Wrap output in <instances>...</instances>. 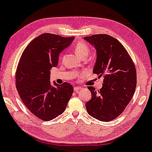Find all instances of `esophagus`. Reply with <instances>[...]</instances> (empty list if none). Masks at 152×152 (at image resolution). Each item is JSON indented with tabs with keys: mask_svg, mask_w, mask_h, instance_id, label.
I'll use <instances>...</instances> for the list:
<instances>
[{
	"mask_svg": "<svg viewBox=\"0 0 152 152\" xmlns=\"http://www.w3.org/2000/svg\"><path fill=\"white\" fill-rule=\"evenodd\" d=\"M81 89V87H80V86H75L74 88V91H76V92H77V91H78L79 89Z\"/></svg>",
	"mask_w": 152,
	"mask_h": 152,
	"instance_id": "34e87169",
	"label": "esophagus"
}]
</instances>
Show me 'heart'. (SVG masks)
Listing matches in <instances>:
<instances>
[{"label":"heart","mask_w":152,"mask_h":152,"mask_svg":"<svg viewBox=\"0 0 152 152\" xmlns=\"http://www.w3.org/2000/svg\"><path fill=\"white\" fill-rule=\"evenodd\" d=\"M75 50L77 54L81 57H87L89 53V46L86 42H78L75 46ZM64 58V56H63Z\"/></svg>","instance_id":"heart-1"}]
</instances>
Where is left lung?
<instances>
[{
  "label": "left lung",
  "instance_id": "left-lung-1",
  "mask_svg": "<svg viewBox=\"0 0 152 152\" xmlns=\"http://www.w3.org/2000/svg\"><path fill=\"white\" fill-rule=\"evenodd\" d=\"M95 47L97 59L93 73L104 75L99 90L88 86L92 96L86 104L89 115L104 122L111 121L123 113L135 93L137 72L135 64L125 47L107 34L84 38Z\"/></svg>",
  "mask_w": 152,
  "mask_h": 152
}]
</instances>
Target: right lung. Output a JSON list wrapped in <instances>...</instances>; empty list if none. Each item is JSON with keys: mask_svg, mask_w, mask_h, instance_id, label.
I'll use <instances>...</instances> for the list:
<instances>
[{"mask_svg": "<svg viewBox=\"0 0 152 152\" xmlns=\"http://www.w3.org/2000/svg\"><path fill=\"white\" fill-rule=\"evenodd\" d=\"M74 37L45 33L34 38L24 50L15 72V85L22 102L31 113L49 121L63 113L73 93V87L64 82L51 85L52 67L58 65L59 53Z\"/></svg>", "mask_w": 152, "mask_h": 152, "instance_id": "1", "label": "right lung"}]
</instances>
